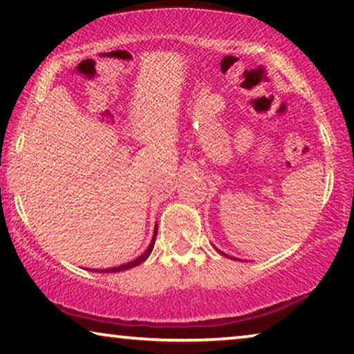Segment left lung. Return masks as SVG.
Instances as JSON below:
<instances>
[{"instance_id":"8db88e82","label":"left lung","mask_w":354,"mask_h":354,"mask_svg":"<svg viewBox=\"0 0 354 354\" xmlns=\"http://www.w3.org/2000/svg\"><path fill=\"white\" fill-rule=\"evenodd\" d=\"M217 252H218V254H222L223 257H228L227 254H223V252H221V250H218V249H217ZM228 258H233V257H228ZM233 260H236V258H233Z\"/></svg>"}]
</instances>
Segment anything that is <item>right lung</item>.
<instances>
[{
  "label": "right lung",
  "instance_id": "add662e5",
  "mask_svg": "<svg viewBox=\"0 0 354 354\" xmlns=\"http://www.w3.org/2000/svg\"><path fill=\"white\" fill-rule=\"evenodd\" d=\"M156 236H157V223H156V228H154V233H153V239H151L148 249L145 250L138 258H136V260L124 263V265H121V266H115V268H109V269H89V271H93V272H121V271H126V269H131V268H136L138 265H142V263L147 260V258L151 255V252H153V249H154Z\"/></svg>",
  "mask_w": 354,
  "mask_h": 354
}]
</instances>
